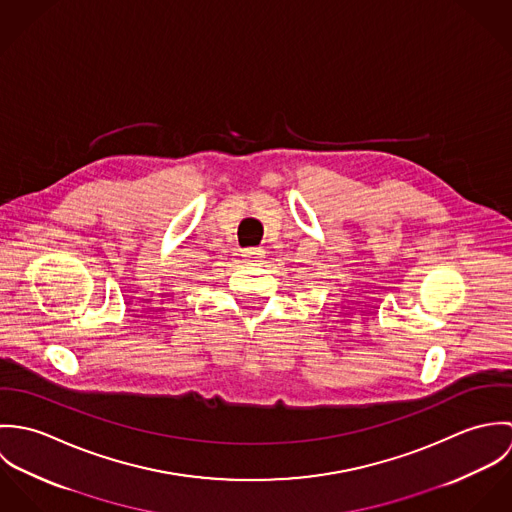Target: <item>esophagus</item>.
Listing matches in <instances>:
<instances>
[{
	"instance_id": "1",
	"label": "esophagus",
	"mask_w": 512,
	"mask_h": 512,
	"mask_svg": "<svg viewBox=\"0 0 512 512\" xmlns=\"http://www.w3.org/2000/svg\"><path fill=\"white\" fill-rule=\"evenodd\" d=\"M242 258L248 262V264H258L266 258V250L264 248H244L242 250Z\"/></svg>"
}]
</instances>
